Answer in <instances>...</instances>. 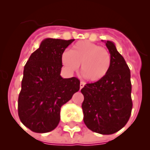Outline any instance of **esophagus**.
<instances>
[{
    "label": "esophagus",
    "instance_id": "34e87169",
    "mask_svg": "<svg viewBox=\"0 0 150 150\" xmlns=\"http://www.w3.org/2000/svg\"><path fill=\"white\" fill-rule=\"evenodd\" d=\"M85 83H84V82H80V89H83V88L84 87V86H85Z\"/></svg>",
    "mask_w": 150,
    "mask_h": 150
}]
</instances>
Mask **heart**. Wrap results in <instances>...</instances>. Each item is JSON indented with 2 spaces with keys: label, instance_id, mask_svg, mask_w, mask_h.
Returning <instances> with one entry per match:
<instances>
[{
  "label": "heart",
  "instance_id": "1",
  "mask_svg": "<svg viewBox=\"0 0 150 150\" xmlns=\"http://www.w3.org/2000/svg\"><path fill=\"white\" fill-rule=\"evenodd\" d=\"M61 62L70 72L77 70L81 64L83 76L89 81L98 82L109 72L112 57L106 48L84 40L74 44L70 52H63Z\"/></svg>",
  "mask_w": 150,
  "mask_h": 150
}]
</instances>
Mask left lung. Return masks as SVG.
I'll use <instances>...</instances> for the list:
<instances>
[{
  "mask_svg": "<svg viewBox=\"0 0 150 150\" xmlns=\"http://www.w3.org/2000/svg\"><path fill=\"white\" fill-rule=\"evenodd\" d=\"M105 43L112 57L109 72L100 81L86 84L81 93L85 125L93 132L108 135L126 125L133 102L130 69L113 42Z\"/></svg>",
  "mask_w": 150,
  "mask_h": 150,
  "instance_id": "8db88e82",
  "label": "left lung"
}]
</instances>
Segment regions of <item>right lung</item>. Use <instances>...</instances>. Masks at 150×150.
I'll return each mask as SVG.
<instances>
[{"label": "right lung", "instance_id": "right-lung-1", "mask_svg": "<svg viewBox=\"0 0 150 150\" xmlns=\"http://www.w3.org/2000/svg\"><path fill=\"white\" fill-rule=\"evenodd\" d=\"M74 41L45 38L24 67L18 115L33 132L47 133L56 128L61 106L80 89L79 79L60 75L61 54Z\"/></svg>", "mask_w": 150, "mask_h": 150}]
</instances>
